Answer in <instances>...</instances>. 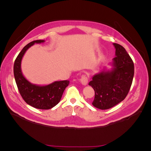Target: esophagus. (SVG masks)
Masks as SVG:
<instances>
[{
  "label": "esophagus",
  "instance_id": "obj_1",
  "mask_svg": "<svg viewBox=\"0 0 151 151\" xmlns=\"http://www.w3.org/2000/svg\"><path fill=\"white\" fill-rule=\"evenodd\" d=\"M81 82L83 85H87L88 83V77L86 75H82L81 76Z\"/></svg>",
  "mask_w": 151,
  "mask_h": 151
}]
</instances>
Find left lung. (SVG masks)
<instances>
[{
	"mask_svg": "<svg viewBox=\"0 0 151 151\" xmlns=\"http://www.w3.org/2000/svg\"><path fill=\"white\" fill-rule=\"evenodd\" d=\"M115 56L111 71L101 72L93 76L89 85L93 88L95 98L92 104L101 110H107L123 101L132 85L134 62L124 48L114 43Z\"/></svg>",
	"mask_w": 151,
	"mask_h": 151,
	"instance_id": "obj_1",
	"label": "left lung"
}]
</instances>
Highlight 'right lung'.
<instances>
[{
  "label": "right lung",
  "mask_w": 151,
  "mask_h": 151,
  "mask_svg": "<svg viewBox=\"0 0 151 151\" xmlns=\"http://www.w3.org/2000/svg\"><path fill=\"white\" fill-rule=\"evenodd\" d=\"M44 41L41 40L33 41L22 49L15 60L14 73L18 90L23 100L34 108L49 110L59 103L64 90L69 84V81H57L45 86L34 85L24 77L21 70L22 58L27 50L35 43H40Z\"/></svg>",
  "instance_id": "add662e5"
}]
</instances>
